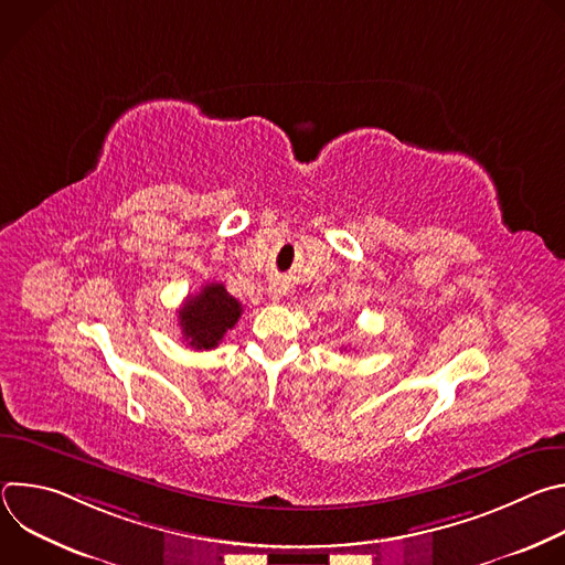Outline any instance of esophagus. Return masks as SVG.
Segmentation results:
<instances>
[{
  "instance_id": "obj_1",
  "label": "esophagus",
  "mask_w": 565,
  "mask_h": 565,
  "mask_svg": "<svg viewBox=\"0 0 565 565\" xmlns=\"http://www.w3.org/2000/svg\"><path fill=\"white\" fill-rule=\"evenodd\" d=\"M270 295H273V299H275V301H277V299H281V295H284V290H281V288H279V286H273V288H270Z\"/></svg>"
}]
</instances>
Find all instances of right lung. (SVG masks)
<instances>
[{"label": "right lung", "instance_id": "right-lung-1", "mask_svg": "<svg viewBox=\"0 0 565 565\" xmlns=\"http://www.w3.org/2000/svg\"><path fill=\"white\" fill-rule=\"evenodd\" d=\"M241 312H244L241 301H236L223 284H205L201 292L188 297L179 310L183 338L196 351L216 349L223 335L234 329Z\"/></svg>", "mask_w": 565, "mask_h": 565}]
</instances>
